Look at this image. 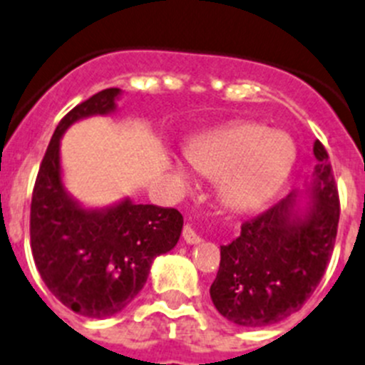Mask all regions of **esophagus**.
Listing matches in <instances>:
<instances>
[{"instance_id":"34e87169","label":"esophagus","mask_w":365,"mask_h":365,"mask_svg":"<svg viewBox=\"0 0 365 365\" xmlns=\"http://www.w3.org/2000/svg\"><path fill=\"white\" fill-rule=\"evenodd\" d=\"M182 236H183V241H185V243H189V245H196V243H200V241H202L200 234L196 232V230H194L190 225H185V227H183Z\"/></svg>"}]
</instances>
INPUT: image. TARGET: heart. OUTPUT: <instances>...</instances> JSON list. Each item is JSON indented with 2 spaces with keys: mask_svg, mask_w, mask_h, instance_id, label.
Returning <instances> with one entry per match:
<instances>
[{
  "mask_svg": "<svg viewBox=\"0 0 365 365\" xmlns=\"http://www.w3.org/2000/svg\"><path fill=\"white\" fill-rule=\"evenodd\" d=\"M187 155L196 171L221 180L227 205L250 210L268 202L282 185L295 160V145L284 133L240 122L200 136ZM178 176L189 180L183 167H178Z\"/></svg>",
  "mask_w": 365,
  "mask_h": 365,
  "instance_id": "1",
  "label": "heart"
}]
</instances>
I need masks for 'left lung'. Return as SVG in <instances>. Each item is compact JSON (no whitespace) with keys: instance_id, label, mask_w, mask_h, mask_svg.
Returning a JSON list of instances; mask_svg holds the SVG:
<instances>
[{"instance_id":"1","label":"left lung","mask_w":365,"mask_h":365,"mask_svg":"<svg viewBox=\"0 0 365 365\" xmlns=\"http://www.w3.org/2000/svg\"><path fill=\"white\" fill-rule=\"evenodd\" d=\"M313 155L319 163L312 187L315 203L308 216H292L290 194L245 221L240 237L221 247L210 299L234 324L261 328L299 312L328 268L339 229V187L321 140H315Z\"/></svg>"}]
</instances>
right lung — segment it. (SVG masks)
Here are the masks:
<instances>
[{
	"label": "right lung",
	"instance_id": "right-lung-1",
	"mask_svg": "<svg viewBox=\"0 0 365 365\" xmlns=\"http://www.w3.org/2000/svg\"><path fill=\"white\" fill-rule=\"evenodd\" d=\"M118 93V88L98 91L61 118L30 205V248L41 279L66 308L90 319L124 309L144 288L153 259L175 248L183 227L176 209L125 200L104 212H90L64 192L61 135L79 118L113 110Z\"/></svg>",
	"mask_w": 365,
	"mask_h": 365
}]
</instances>
